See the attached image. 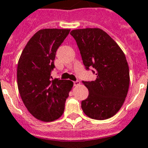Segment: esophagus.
Returning <instances> with one entry per match:
<instances>
[{
    "mask_svg": "<svg viewBox=\"0 0 148 148\" xmlns=\"http://www.w3.org/2000/svg\"><path fill=\"white\" fill-rule=\"evenodd\" d=\"M73 84H74V86L76 87V86H79V85L80 84V82L79 81V80H76V81L73 82Z\"/></svg>",
    "mask_w": 148,
    "mask_h": 148,
    "instance_id": "1",
    "label": "esophagus"
}]
</instances>
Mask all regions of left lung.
<instances>
[{"instance_id": "left-lung-1", "label": "left lung", "mask_w": 148, "mask_h": 148, "mask_svg": "<svg viewBox=\"0 0 148 148\" xmlns=\"http://www.w3.org/2000/svg\"><path fill=\"white\" fill-rule=\"evenodd\" d=\"M87 69H95L97 78L83 82L89 90L81 107L87 117L106 120L121 108L129 91L130 77L125 55L117 43L100 28L73 30Z\"/></svg>"}]
</instances>
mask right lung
Instances as JSON below:
<instances>
[{"mask_svg": "<svg viewBox=\"0 0 148 148\" xmlns=\"http://www.w3.org/2000/svg\"><path fill=\"white\" fill-rule=\"evenodd\" d=\"M69 29H42L23 49L17 66V85L23 104L35 118L49 122L63 114L73 83L52 79L56 52Z\"/></svg>", "mask_w": 148, "mask_h": 148, "instance_id": "obj_1", "label": "right lung"}]
</instances>
